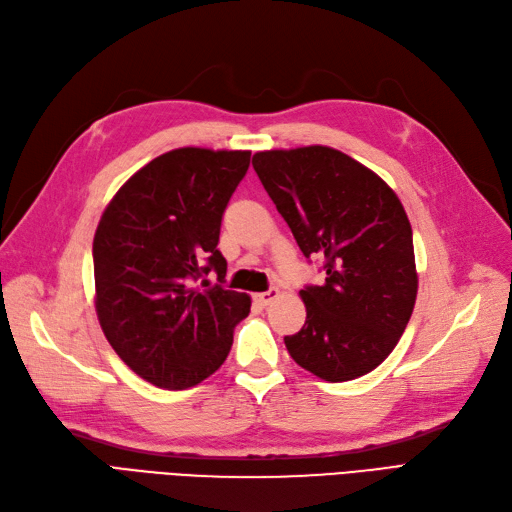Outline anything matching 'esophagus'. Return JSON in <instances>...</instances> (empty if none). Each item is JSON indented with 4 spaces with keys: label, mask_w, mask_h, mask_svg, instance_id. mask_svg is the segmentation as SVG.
Listing matches in <instances>:
<instances>
[{
    "label": "esophagus",
    "mask_w": 512,
    "mask_h": 512,
    "mask_svg": "<svg viewBox=\"0 0 512 512\" xmlns=\"http://www.w3.org/2000/svg\"><path fill=\"white\" fill-rule=\"evenodd\" d=\"M280 290L277 288H269L267 292H258L256 294V301L262 305V307H267V305H273L277 299H280Z\"/></svg>",
    "instance_id": "1"
}]
</instances>
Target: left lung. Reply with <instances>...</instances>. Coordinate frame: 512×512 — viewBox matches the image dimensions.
I'll return each mask as SVG.
<instances>
[{
	"instance_id": "left-lung-1",
	"label": "left lung",
	"mask_w": 512,
	"mask_h": 512,
	"mask_svg": "<svg viewBox=\"0 0 512 512\" xmlns=\"http://www.w3.org/2000/svg\"><path fill=\"white\" fill-rule=\"evenodd\" d=\"M252 164L301 252L327 260L324 284L299 292L307 318L284 337L290 356L327 382L369 374L397 346L416 301L404 205L374 170L333 147L258 151Z\"/></svg>"
}]
</instances>
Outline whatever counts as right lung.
<instances>
[{"label": "right lung", "instance_id": "right-lung-1", "mask_svg": "<svg viewBox=\"0 0 512 512\" xmlns=\"http://www.w3.org/2000/svg\"><path fill=\"white\" fill-rule=\"evenodd\" d=\"M252 151L179 147L121 185L94 237L96 314L134 374L168 391L209 378L226 361L250 294L194 282L226 275L222 215Z\"/></svg>", "mask_w": 512, "mask_h": 512}]
</instances>
